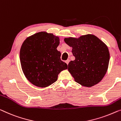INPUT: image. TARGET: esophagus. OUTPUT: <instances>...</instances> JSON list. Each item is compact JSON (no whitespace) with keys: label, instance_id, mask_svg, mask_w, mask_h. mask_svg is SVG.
I'll use <instances>...</instances> for the list:
<instances>
[{"label":"esophagus","instance_id":"34e87169","mask_svg":"<svg viewBox=\"0 0 121 121\" xmlns=\"http://www.w3.org/2000/svg\"><path fill=\"white\" fill-rule=\"evenodd\" d=\"M65 62H66V64L68 65V63H69V60H68H68H67L65 61Z\"/></svg>","mask_w":121,"mask_h":121}]
</instances>
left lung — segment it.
I'll list each match as a JSON object with an SVG mask.
<instances>
[{"label":"left lung","instance_id":"1","mask_svg":"<svg viewBox=\"0 0 121 121\" xmlns=\"http://www.w3.org/2000/svg\"><path fill=\"white\" fill-rule=\"evenodd\" d=\"M64 41L72 48L75 57L68 64V70L75 82L88 87L99 83L109 66L110 53L107 45L92 34L65 38Z\"/></svg>","mask_w":121,"mask_h":121}]
</instances>
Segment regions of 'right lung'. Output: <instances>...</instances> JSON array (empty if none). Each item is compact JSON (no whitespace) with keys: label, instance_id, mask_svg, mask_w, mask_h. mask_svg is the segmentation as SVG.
<instances>
[{"label":"right lung","instance_id":"add662e5","mask_svg":"<svg viewBox=\"0 0 121 121\" xmlns=\"http://www.w3.org/2000/svg\"><path fill=\"white\" fill-rule=\"evenodd\" d=\"M60 44L57 36L46 31L29 36L22 44L20 61L23 73L29 82L39 87H46L57 80L59 74L67 69L61 60L56 48Z\"/></svg>","mask_w":121,"mask_h":121}]
</instances>
